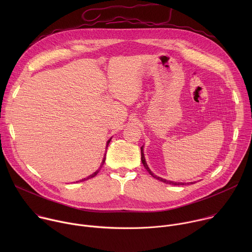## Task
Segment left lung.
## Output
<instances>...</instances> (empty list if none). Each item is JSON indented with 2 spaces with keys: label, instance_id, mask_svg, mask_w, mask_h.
Here are the masks:
<instances>
[{
  "label": "left lung",
  "instance_id": "1",
  "mask_svg": "<svg viewBox=\"0 0 252 252\" xmlns=\"http://www.w3.org/2000/svg\"><path fill=\"white\" fill-rule=\"evenodd\" d=\"M140 152H141V162H142V164H143V166L146 167V169L149 171V173L152 175V176H154L155 178H157V179H158L159 182H162V183H164V184H166V185H171V186H187V185H189V184H194V183H176V182H171V181H166V179H164V178H162V177H159V176H157L151 169H150V167H149V165H148V163H147V161H146V158H145V154H143V147H141L140 148Z\"/></svg>",
  "mask_w": 252,
  "mask_h": 252
}]
</instances>
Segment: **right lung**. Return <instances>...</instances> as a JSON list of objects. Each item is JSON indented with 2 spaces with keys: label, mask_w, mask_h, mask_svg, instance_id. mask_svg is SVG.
Masks as SVG:
<instances>
[{
  "label": "right lung",
  "mask_w": 252,
  "mask_h": 252,
  "mask_svg": "<svg viewBox=\"0 0 252 252\" xmlns=\"http://www.w3.org/2000/svg\"><path fill=\"white\" fill-rule=\"evenodd\" d=\"M111 140H112V137L106 141V149H107V146H109V143L111 142ZM104 161H105V154H104V157H103V159H102V161H101V164H100V166H99V168L97 169V170H95L93 174H91V175H89L88 177H86V178H83V179H81L80 182H85V181H88V179H90V178H93V177H94L97 173H98V171L100 170V168H101V166L103 165V163H104ZM77 183H79V182H77Z\"/></svg>",
  "instance_id": "1"
}]
</instances>
